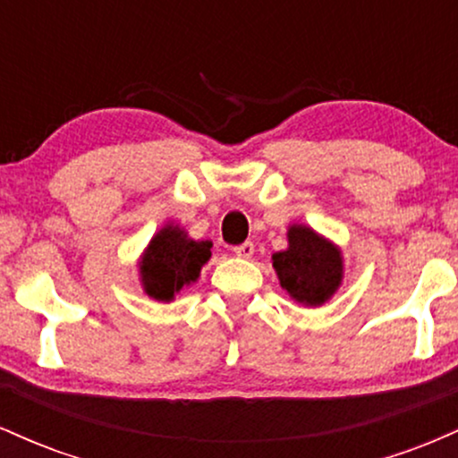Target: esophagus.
Masks as SVG:
<instances>
[{"label": "esophagus", "instance_id": "esophagus-1", "mask_svg": "<svg viewBox=\"0 0 458 458\" xmlns=\"http://www.w3.org/2000/svg\"><path fill=\"white\" fill-rule=\"evenodd\" d=\"M233 251H234V256H239V259H251V256H254V243H250V241H247V243L233 247Z\"/></svg>", "mask_w": 458, "mask_h": 458}]
</instances>
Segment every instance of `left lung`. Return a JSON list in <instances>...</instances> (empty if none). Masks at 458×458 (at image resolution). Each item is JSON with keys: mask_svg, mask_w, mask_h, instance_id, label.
<instances>
[{"mask_svg": "<svg viewBox=\"0 0 458 458\" xmlns=\"http://www.w3.org/2000/svg\"><path fill=\"white\" fill-rule=\"evenodd\" d=\"M286 239V250L271 256L280 286L301 306H325L343 286V250L306 224L288 225Z\"/></svg>", "mask_w": 458, "mask_h": 458, "instance_id": "8db88e82", "label": "left lung"}]
</instances>
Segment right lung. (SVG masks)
Instances as JSON below:
<instances>
[{
	"label": "right lung",
	"instance_id": "add662e5",
	"mask_svg": "<svg viewBox=\"0 0 458 458\" xmlns=\"http://www.w3.org/2000/svg\"><path fill=\"white\" fill-rule=\"evenodd\" d=\"M211 241H196L178 224H163L138 260L140 284L155 301L170 303L185 286L198 282L211 259Z\"/></svg>",
	"mask_w": 458,
	"mask_h": 458
}]
</instances>
